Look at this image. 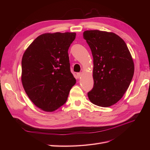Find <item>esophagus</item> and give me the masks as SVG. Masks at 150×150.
<instances>
[{
  "label": "esophagus",
  "mask_w": 150,
  "mask_h": 150,
  "mask_svg": "<svg viewBox=\"0 0 150 150\" xmlns=\"http://www.w3.org/2000/svg\"><path fill=\"white\" fill-rule=\"evenodd\" d=\"M82 72H78V73H77V77H78V78H80L82 76Z\"/></svg>",
  "instance_id": "obj_1"
}]
</instances>
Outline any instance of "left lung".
Wrapping results in <instances>:
<instances>
[{
    "label": "left lung",
    "instance_id": "left-lung-1",
    "mask_svg": "<svg viewBox=\"0 0 150 150\" xmlns=\"http://www.w3.org/2000/svg\"><path fill=\"white\" fill-rule=\"evenodd\" d=\"M83 38L93 57L94 86L88 98L97 106H111L120 100L132 80V57L125 42L113 33L86 30Z\"/></svg>",
    "mask_w": 150,
    "mask_h": 150
}]
</instances>
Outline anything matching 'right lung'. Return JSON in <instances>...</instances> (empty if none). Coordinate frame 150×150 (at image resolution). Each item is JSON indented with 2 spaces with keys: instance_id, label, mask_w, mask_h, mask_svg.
<instances>
[{
  "instance_id": "right-lung-1",
  "label": "right lung",
  "mask_w": 150,
  "mask_h": 150,
  "mask_svg": "<svg viewBox=\"0 0 150 150\" xmlns=\"http://www.w3.org/2000/svg\"><path fill=\"white\" fill-rule=\"evenodd\" d=\"M74 33L40 35L22 59V83L28 97L43 111L52 112L64 104L76 82L70 70L68 49Z\"/></svg>"
}]
</instances>
